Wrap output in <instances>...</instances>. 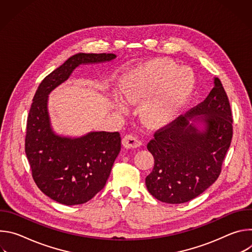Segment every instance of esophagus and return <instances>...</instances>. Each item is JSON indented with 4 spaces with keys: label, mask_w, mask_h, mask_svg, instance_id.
Returning a JSON list of instances; mask_svg holds the SVG:
<instances>
[{
    "label": "esophagus",
    "mask_w": 252,
    "mask_h": 252,
    "mask_svg": "<svg viewBox=\"0 0 252 252\" xmlns=\"http://www.w3.org/2000/svg\"><path fill=\"white\" fill-rule=\"evenodd\" d=\"M141 145L140 140L133 134H126L123 138V146L126 149H135Z\"/></svg>",
    "instance_id": "esophagus-1"
}]
</instances>
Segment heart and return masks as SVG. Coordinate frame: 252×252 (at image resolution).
I'll list each match as a JSON object with an SVG mask.
<instances>
[{
  "label": "heart",
  "instance_id": "b5f03b06",
  "mask_svg": "<svg viewBox=\"0 0 252 252\" xmlns=\"http://www.w3.org/2000/svg\"><path fill=\"white\" fill-rule=\"evenodd\" d=\"M195 77L189 67L177 66L169 60H156L133 67L122 77L120 91L128 104L141 107L143 120L160 126L175 120L190 100ZM120 110L126 107L118 101Z\"/></svg>",
  "mask_w": 252,
  "mask_h": 252
}]
</instances>
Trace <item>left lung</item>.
<instances>
[{
    "label": "left lung",
    "mask_w": 252,
    "mask_h": 252,
    "mask_svg": "<svg viewBox=\"0 0 252 252\" xmlns=\"http://www.w3.org/2000/svg\"><path fill=\"white\" fill-rule=\"evenodd\" d=\"M232 138V115L220 79L198 105L158 129L148 143L154 156L146 186L157 199L188 202L207 189L220 174Z\"/></svg>",
    "instance_id": "1"
}]
</instances>
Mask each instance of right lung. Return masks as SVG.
Listing matches in <instances>:
<instances>
[{
  "label": "right lung",
  "mask_w": 252,
  "mask_h": 252,
  "mask_svg": "<svg viewBox=\"0 0 252 252\" xmlns=\"http://www.w3.org/2000/svg\"><path fill=\"white\" fill-rule=\"evenodd\" d=\"M116 58L115 54L71 56L42 81L33 95L27 122L25 152L35 185L59 203H85L104 188L121 151V135L118 131H91L80 137L57 134L48 111L49 94L79 65Z\"/></svg>",
  "instance_id": "add662e5"
}]
</instances>
